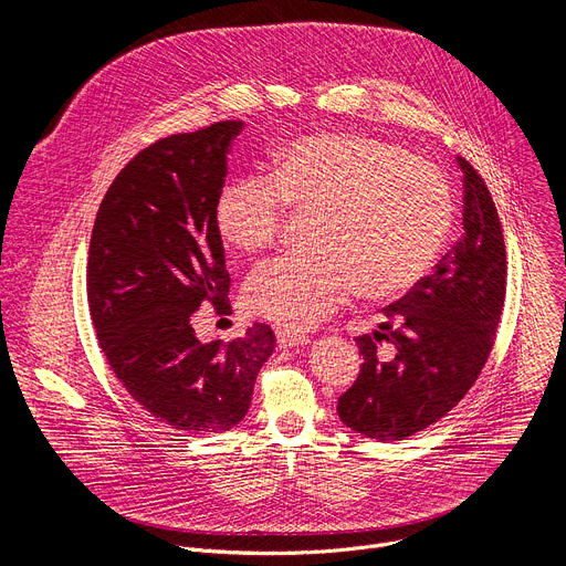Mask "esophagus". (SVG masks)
Returning a JSON list of instances; mask_svg holds the SVG:
<instances>
[{
    "label": "esophagus",
    "instance_id": "34e87169",
    "mask_svg": "<svg viewBox=\"0 0 566 566\" xmlns=\"http://www.w3.org/2000/svg\"><path fill=\"white\" fill-rule=\"evenodd\" d=\"M275 336H277L280 347H297V345H306L308 343L306 334H300V332H293V329H277Z\"/></svg>",
    "mask_w": 566,
    "mask_h": 566
}]
</instances>
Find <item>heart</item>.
<instances>
[{"label": "heart", "mask_w": 566, "mask_h": 566, "mask_svg": "<svg viewBox=\"0 0 566 566\" xmlns=\"http://www.w3.org/2000/svg\"><path fill=\"white\" fill-rule=\"evenodd\" d=\"M289 208L315 214V253L258 266L244 304L277 325L308 329L358 289L391 300L434 266L452 226V188L441 168L398 143L365 134H317L282 147L269 177H239L214 203L228 247L277 244Z\"/></svg>", "instance_id": "1"}]
</instances>
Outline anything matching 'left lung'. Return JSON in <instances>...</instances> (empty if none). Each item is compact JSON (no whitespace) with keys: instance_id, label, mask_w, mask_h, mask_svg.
<instances>
[{"instance_id":"1","label":"left lung","mask_w":566,"mask_h":566,"mask_svg":"<svg viewBox=\"0 0 566 566\" xmlns=\"http://www.w3.org/2000/svg\"><path fill=\"white\" fill-rule=\"evenodd\" d=\"M465 172L463 237L400 300L374 334L358 336L360 374L338 398L343 423L369 439L400 441L443 419L486 365L506 300V244L497 206L481 175ZM380 342L395 356L378 361Z\"/></svg>"}]
</instances>
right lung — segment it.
<instances>
[{"mask_svg":"<svg viewBox=\"0 0 566 566\" xmlns=\"http://www.w3.org/2000/svg\"><path fill=\"white\" fill-rule=\"evenodd\" d=\"M241 120L158 138L112 181L87 260L98 343L129 396L188 434L226 432L247 417L275 334L255 322L230 343H199L201 304L230 313L214 203Z\"/></svg>","mask_w":566,"mask_h":566,"instance_id":"1","label":"right lung"}]
</instances>
